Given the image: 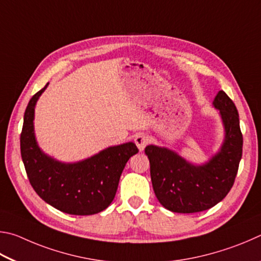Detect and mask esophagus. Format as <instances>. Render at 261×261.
<instances>
[{
	"instance_id": "34e87169",
	"label": "esophagus",
	"mask_w": 261,
	"mask_h": 261,
	"mask_svg": "<svg viewBox=\"0 0 261 261\" xmlns=\"http://www.w3.org/2000/svg\"><path fill=\"white\" fill-rule=\"evenodd\" d=\"M135 144L138 145V148L140 149V151H143L145 145L149 143V136L144 133H140L135 136Z\"/></svg>"
}]
</instances>
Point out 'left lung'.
<instances>
[{"mask_svg": "<svg viewBox=\"0 0 261 261\" xmlns=\"http://www.w3.org/2000/svg\"><path fill=\"white\" fill-rule=\"evenodd\" d=\"M225 126V142L208 163L194 166L166 148L148 145L153 191L164 207L176 213H196L217 205L229 193L239 171L243 135L239 112L225 91L213 100Z\"/></svg>", "mask_w": 261, "mask_h": 261, "instance_id": "8db88e82", "label": "left lung"}]
</instances>
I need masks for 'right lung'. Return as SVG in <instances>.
Segmentation results:
<instances>
[{
  "label": "right lung",
  "mask_w": 261,
  "mask_h": 261,
  "mask_svg": "<svg viewBox=\"0 0 261 261\" xmlns=\"http://www.w3.org/2000/svg\"><path fill=\"white\" fill-rule=\"evenodd\" d=\"M47 86L33 95L24 114L20 153L27 177L35 193L59 211L74 216L96 214L111 204L126 163L139 149L128 142L74 164L48 157L36 144L33 125L35 103Z\"/></svg>",
  "instance_id": "1"
}]
</instances>
